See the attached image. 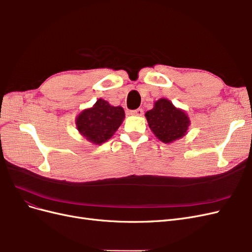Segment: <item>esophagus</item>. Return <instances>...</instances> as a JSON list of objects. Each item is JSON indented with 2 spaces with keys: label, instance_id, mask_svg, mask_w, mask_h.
<instances>
[{
  "label": "esophagus",
  "instance_id": "obj_1",
  "mask_svg": "<svg viewBox=\"0 0 252 252\" xmlns=\"http://www.w3.org/2000/svg\"><path fill=\"white\" fill-rule=\"evenodd\" d=\"M143 113H144V110L142 108H138V109L130 111V114H132V116H139V117H141V116H143Z\"/></svg>",
  "mask_w": 252,
  "mask_h": 252
}]
</instances>
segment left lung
<instances>
[{"label": "left lung", "instance_id": "obj_1", "mask_svg": "<svg viewBox=\"0 0 252 252\" xmlns=\"http://www.w3.org/2000/svg\"><path fill=\"white\" fill-rule=\"evenodd\" d=\"M149 128L163 143H172L184 136L190 125L189 118L167 98H159L154 108L145 113Z\"/></svg>", "mask_w": 252, "mask_h": 252}]
</instances>
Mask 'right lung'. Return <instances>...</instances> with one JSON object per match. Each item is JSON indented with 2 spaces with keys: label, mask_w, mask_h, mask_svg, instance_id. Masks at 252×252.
Masks as SVG:
<instances>
[{
  "label": "right lung",
  "mask_w": 252,
  "mask_h": 252,
  "mask_svg": "<svg viewBox=\"0 0 252 252\" xmlns=\"http://www.w3.org/2000/svg\"><path fill=\"white\" fill-rule=\"evenodd\" d=\"M124 109L114 107L107 101L98 98L91 108L83 110L75 119L79 132L87 141L101 145L109 140L123 123Z\"/></svg>",
  "instance_id": "add662e5"
}]
</instances>
